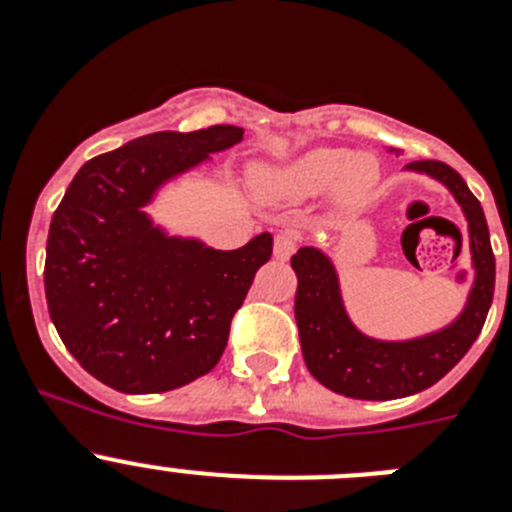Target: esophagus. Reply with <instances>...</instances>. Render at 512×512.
Wrapping results in <instances>:
<instances>
[{"label":"esophagus","mask_w":512,"mask_h":512,"mask_svg":"<svg viewBox=\"0 0 512 512\" xmlns=\"http://www.w3.org/2000/svg\"><path fill=\"white\" fill-rule=\"evenodd\" d=\"M295 251H297L295 230H284V233H277V238H274V256H277L279 261H287Z\"/></svg>","instance_id":"esophagus-1"}]
</instances>
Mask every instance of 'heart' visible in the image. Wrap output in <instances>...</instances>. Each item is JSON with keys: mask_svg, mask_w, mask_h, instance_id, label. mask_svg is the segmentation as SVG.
I'll list each match as a JSON object with an SVG mask.
<instances>
[{"mask_svg": "<svg viewBox=\"0 0 512 512\" xmlns=\"http://www.w3.org/2000/svg\"><path fill=\"white\" fill-rule=\"evenodd\" d=\"M379 166L372 156H354L346 148H312L289 161L284 169L269 176V187L289 194H320L341 178V192L346 197H361L374 187Z\"/></svg>", "mask_w": 512, "mask_h": 512, "instance_id": "obj_1", "label": "heart"}]
</instances>
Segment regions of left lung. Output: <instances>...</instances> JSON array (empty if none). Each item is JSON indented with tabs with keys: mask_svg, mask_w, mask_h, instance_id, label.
I'll return each instance as SVG.
<instances>
[{
	"mask_svg": "<svg viewBox=\"0 0 512 512\" xmlns=\"http://www.w3.org/2000/svg\"><path fill=\"white\" fill-rule=\"evenodd\" d=\"M420 171L446 184L469 223V251L477 279L464 312L451 325L413 341H377L364 336L346 315L338 274L318 248L292 256L297 274L295 318L310 374L323 387L354 400H397L428 390L464 359L485 325L495 292V253L485 212L459 171L443 161H413Z\"/></svg>",
	"mask_w": 512,
	"mask_h": 512,
	"instance_id": "1",
	"label": "left lung"
}]
</instances>
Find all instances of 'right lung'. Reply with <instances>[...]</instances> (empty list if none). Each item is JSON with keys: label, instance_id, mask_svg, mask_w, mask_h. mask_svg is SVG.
<instances>
[{"label": "right lung", "instance_id": "add662e5", "mask_svg": "<svg viewBox=\"0 0 512 512\" xmlns=\"http://www.w3.org/2000/svg\"><path fill=\"white\" fill-rule=\"evenodd\" d=\"M243 140V128L151 133L81 166L53 212L45 300L63 346L94 379L125 395L169 392L220 361L230 320L271 233L215 251L169 238L143 205L161 184Z\"/></svg>", "mask_w": 512, "mask_h": 512}]
</instances>
